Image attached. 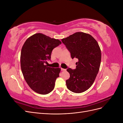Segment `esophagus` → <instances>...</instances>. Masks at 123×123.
<instances>
[{"label":"esophagus","mask_w":123,"mask_h":123,"mask_svg":"<svg viewBox=\"0 0 123 123\" xmlns=\"http://www.w3.org/2000/svg\"><path fill=\"white\" fill-rule=\"evenodd\" d=\"M61 70L62 71H66V69H63V68H61Z\"/></svg>","instance_id":"1"}]
</instances>
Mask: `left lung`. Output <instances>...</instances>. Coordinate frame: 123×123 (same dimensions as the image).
I'll return each mask as SVG.
<instances>
[{"label": "left lung", "instance_id": "1", "mask_svg": "<svg viewBox=\"0 0 123 123\" xmlns=\"http://www.w3.org/2000/svg\"><path fill=\"white\" fill-rule=\"evenodd\" d=\"M70 52L72 59L77 58L76 68H68L70 78L66 80L67 87L80 93L90 88L98 74L101 62V51L96 40L90 34L76 32L62 39Z\"/></svg>", "mask_w": 123, "mask_h": 123}]
</instances>
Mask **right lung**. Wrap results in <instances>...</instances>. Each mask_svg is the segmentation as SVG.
I'll use <instances>...</instances> for the list:
<instances>
[{"label":"right lung","instance_id":"right-lung-1","mask_svg":"<svg viewBox=\"0 0 123 123\" xmlns=\"http://www.w3.org/2000/svg\"><path fill=\"white\" fill-rule=\"evenodd\" d=\"M61 43L58 39L36 33L26 40L22 48V73L29 87L39 94H48L54 88L61 69L48 67L44 64L51 60L54 48Z\"/></svg>","mask_w":123,"mask_h":123}]
</instances>
